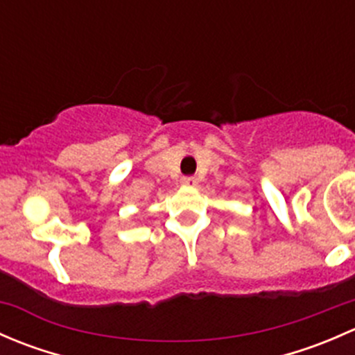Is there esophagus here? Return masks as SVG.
Segmentation results:
<instances>
[{
  "label": "esophagus",
  "instance_id": "34e87169",
  "mask_svg": "<svg viewBox=\"0 0 355 355\" xmlns=\"http://www.w3.org/2000/svg\"><path fill=\"white\" fill-rule=\"evenodd\" d=\"M182 185H184V187H196V185H198V178H196V177H184V178H182Z\"/></svg>",
  "mask_w": 355,
  "mask_h": 355
}]
</instances>
